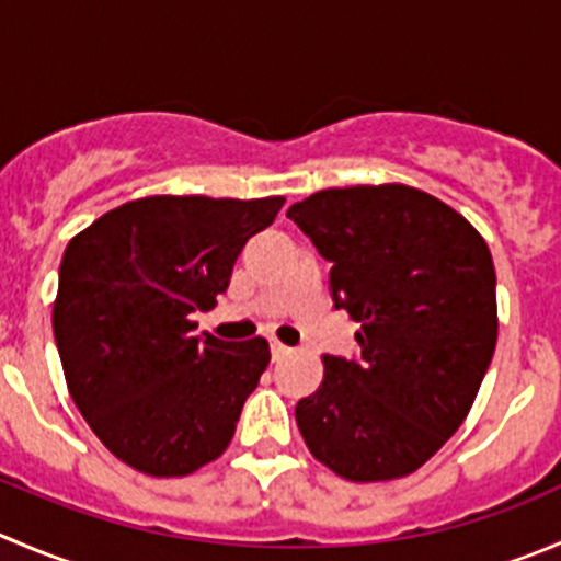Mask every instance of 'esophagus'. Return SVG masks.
Listing matches in <instances>:
<instances>
[{
	"label": "esophagus",
	"mask_w": 561,
	"mask_h": 561,
	"mask_svg": "<svg viewBox=\"0 0 561 561\" xmlns=\"http://www.w3.org/2000/svg\"><path fill=\"white\" fill-rule=\"evenodd\" d=\"M271 356H274V362H282V358L290 356V347L282 345L279 340H274V342H271Z\"/></svg>",
	"instance_id": "obj_1"
}]
</instances>
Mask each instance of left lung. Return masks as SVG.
Wrapping results in <instances>:
<instances>
[{
	"mask_svg": "<svg viewBox=\"0 0 561 561\" xmlns=\"http://www.w3.org/2000/svg\"><path fill=\"white\" fill-rule=\"evenodd\" d=\"M287 219L331 263L334 307L362 325V356H323L298 431L342 480L413 474L463 425L496 351L491 249L458 210L402 183L323 188Z\"/></svg>",
	"mask_w": 561,
	"mask_h": 561,
	"instance_id": "left-lung-1",
	"label": "left lung"
}]
</instances>
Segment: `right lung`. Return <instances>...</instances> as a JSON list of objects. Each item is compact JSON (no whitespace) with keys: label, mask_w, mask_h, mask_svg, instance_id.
<instances>
[{"label":"right lung","mask_w":561,"mask_h":561,"mask_svg":"<svg viewBox=\"0 0 561 561\" xmlns=\"http://www.w3.org/2000/svg\"><path fill=\"white\" fill-rule=\"evenodd\" d=\"M285 197L130 199L70 238L54 340L65 383L103 447L148 477H186L219 458L271 362L263 336H194L238 254Z\"/></svg>","instance_id":"right-lung-1"}]
</instances>
